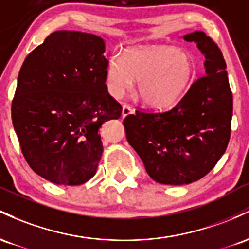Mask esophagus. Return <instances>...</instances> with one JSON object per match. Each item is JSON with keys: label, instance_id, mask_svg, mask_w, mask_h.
Listing matches in <instances>:
<instances>
[{"label": "esophagus", "instance_id": "34e87169", "mask_svg": "<svg viewBox=\"0 0 249 249\" xmlns=\"http://www.w3.org/2000/svg\"><path fill=\"white\" fill-rule=\"evenodd\" d=\"M133 111H134V110L132 109V108L129 107V106H127V105L122 106V117L128 116V115H129V114H132Z\"/></svg>", "mask_w": 249, "mask_h": 249}]
</instances>
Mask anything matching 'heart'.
<instances>
[{
    "mask_svg": "<svg viewBox=\"0 0 249 249\" xmlns=\"http://www.w3.org/2000/svg\"><path fill=\"white\" fill-rule=\"evenodd\" d=\"M191 55L173 46L130 47L108 61L106 85L110 95L119 99L132 90L152 108H166L185 93L194 75Z\"/></svg>",
    "mask_w": 249,
    "mask_h": 249,
    "instance_id": "1",
    "label": "heart"
}]
</instances>
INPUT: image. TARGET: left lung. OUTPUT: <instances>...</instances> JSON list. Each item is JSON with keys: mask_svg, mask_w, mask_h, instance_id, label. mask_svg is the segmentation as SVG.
Returning <instances> with one entry per match:
<instances>
[{"mask_svg": "<svg viewBox=\"0 0 249 249\" xmlns=\"http://www.w3.org/2000/svg\"><path fill=\"white\" fill-rule=\"evenodd\" d=\"M182 37L194 42L205 56V76L170 109L138 110L124 120L128 142L148 175L162 185L200 180L220 160L231 138L233 95L221 52L203 32Z\"/></svg>", "mask_w": 249, "mask_h": 249, "instance_id": "8db88e82", "label": "left lung"}]
</instances>
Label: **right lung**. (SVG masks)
<instances>
[{
	"label": "right lung",
	"mask_w": 249,
	"mask_h": 249,
	"mask_svg": "<svg viewBox=\"0 0 249 249\" xmlns=\"http://www.w3.org/2000/svg\"><path fill=\"white\" fill-rule=\"evenodd\" d=\"M105 52L100 36L58 30L19 69L14 130L30 168L50 182L77 186L93 178L103 150L100 128L121 116L107 91Z\"/></svg>",
	"instance_id": "add662e5"
}]
</instances>
